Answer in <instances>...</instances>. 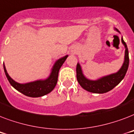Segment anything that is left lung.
Returning <instances> with one entry per match:
<instances>
[{
    "label": "left lung",
    "instance_id": "obj_1",
    "mask_svg": "<svg viewBox=\"0 0 134 134\" xmlns=\"http://www.w3.org/2000/svg\"><path fill=\"white\" fill-rule=\"evenodd\" d=\"M114 29L118 32H120V31L117 28H114ZM122 43L125 46V59H124V63H123L122 67L116 73L105 76L99 78L97 80H90L84 76L81 65L79 63H77L76 78H77V81L80 84V86H81L84 90L90 92H93V93H106L107 92L113 89L124 79L125 74L127 73L128 67H129V58L128 48H127V46L126 43L125 42V41L123 40L122 37Z\"/></svg>",
    "mask_w": 134,
    "mask_h": 134
}]
</instances>
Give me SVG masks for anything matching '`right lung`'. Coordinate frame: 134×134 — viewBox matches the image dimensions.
Here are the masks:
<instances>
[{
	"mask_svg": "<svg viewBox=\"0 0 134 134\" xmlns=\"http://www.w3.org/2000/svg\"><path fill=\"white\" fill-rule=\"evenodd\" d=\"M68 55L61 58L55 61V63L53 66L50 75L46 79L37 80L32 82H29L26 83H19L15 81L9 76L7 73L5 65L3 64L4 71L6 75L7 80L9 81V83L14 88L20 92L21 93L24 94V95L30 97H40L52 91L54 89L58 82V77L59 70L65 63Z\"/></svg>",
	"mask_w": 134,
	"mask_h": 134,
	"instance_id": "add662e5",
	"label": "right lung"
}]
</instances>
